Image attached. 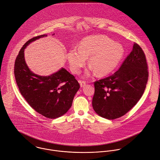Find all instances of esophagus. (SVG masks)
Returning <instances> with one entry per match:
<instances>
[{"label":"esophagus","mask_w":160,"mask_h":160,"mask_svg":"<svg viewBox=\"0 0 160 160\" xmlns=\"http://www.w3.org/2000/svg\"><path fill=\"white\" fill-rule=\"evenodd\" d=\"M79 83L80 84V87H83L85 86L86 85V82L85 81H81V80H79Z\"/></svg>","instance_id":"esophagus-1"}]
</instances>
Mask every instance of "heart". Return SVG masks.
Wrapping results in <instances>:
<instances>
[{"label":"heart","mask_w":160,"mask_h":160,"mask_svg":"<svg viewBox=\"0 0 160 160\" xmlns=\"http://www.w3.org/2000/svg\"><path fill=\"white\" fill-rule=\"evenodd\" d=\"M124 54L123 46L104 36H92L83 39L79 49H70L67 54L71 70L78 73L89 57L90 70L87 72H96L98 76L107 75L119 65Z\"/></svg>","instance_id":"obj_1"}]
</instances>
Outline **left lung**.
I'll return each instance as SVG.
<instances>
[{"label": "left lung", "instance_id": "8db88e82", "mask_svg": "<svg viewBox=\"0 0 160 160\" xmlns=\"http://www.w3.org/2000/svg\"><path fill=\"white\" fill-rule=\"evenodd\" d=\"M148 79L144 52L139 45L134 43L132 51L116 73L94 82L93 110L108 119L123 116L142 97Z\"/></svg>", "mask_w": 160, "mask_h": 160}]
</instances>
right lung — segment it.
<instances>
[{"instance_id": "1", "label": "right lung", "mask_w": 160, "mask_h": 160, "mask_svg": "<svg viewBox=\"0 0 160 160\" xmlns=\"http://www.w3.org/2000/svg\"><path fill=\"white\" fill-rule=\"evenodd\" d=\"M45 36L34 37L23 45L15 61L14 76L21 95L31 107L47 118L56 119L71 108L80 84L63 68L49 76H39L29 70L24 59V49L31 42Z\"/></svg>"}]
</instances>
